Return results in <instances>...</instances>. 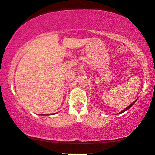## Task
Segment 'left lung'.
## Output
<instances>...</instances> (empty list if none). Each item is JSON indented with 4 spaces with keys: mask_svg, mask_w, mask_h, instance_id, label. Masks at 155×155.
<instances>
[{
    "mask_svg": "<svg viewBox=\"0 0 155 155\" xmlns=\"http://www.w3.org/2000/svg\"><path fill=\"white\" fill-rule=\"evenodd\" d=\"M136 101H137V99H136V100L135 101H134V102H133V103H132V104H131L130 105V106H128V107H127L126 108V109H125L124 110H122V111H121V112H120V113H119L118 114H120V113H124V112H125V110H128V109H130V108L131 107H132V105H133V104H134V103H136Z\"/></svg>",
    "mask_w": 155,
    "mask_h": 155,
    "instance_id": "1",
    "label": "left lung"
}]
</instances>
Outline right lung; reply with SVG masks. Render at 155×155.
<instances>
[{
    "label": "right lung",
    "instance_id": "add662e5",
    "mask_svg": "<svg viewBox=\"0 0 155 155\" xmlns=\"http://www.w3.org/2000/svg\"><path fill=\"white\" fill-rule=\"evenodd\" d=\"M51 115H54V113H52V114H51Z\"/></svg>",
    "mask_w": 155,
    "mask_h": 155
}]
</instances>
